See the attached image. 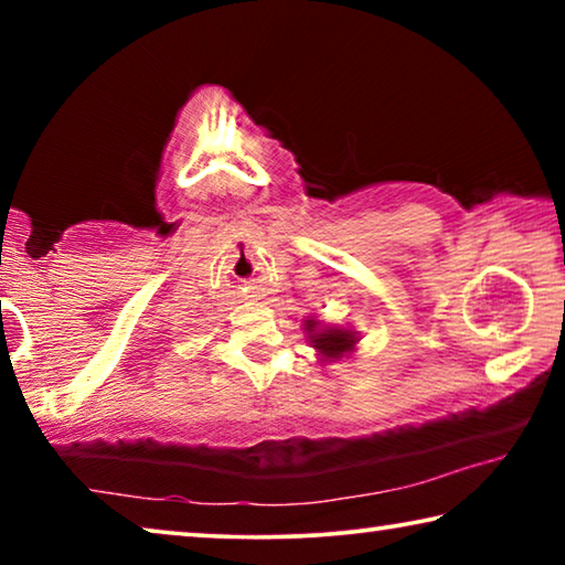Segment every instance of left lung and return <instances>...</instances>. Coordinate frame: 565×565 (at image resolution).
<instances>
[{
    "mask_svg": "<svg viewBox=\"0 0 565 565\" xmlns=\"http://www.w3.org/2000/svg\"><path fill=\"white\" fill-rule=\"evenodd\" d=\"M303 331L309 333V343L319 351L321 361H337L349 356L356 347V331L339 329V327H323L319 319H306Z\"/></svg>",
    "mask_w": 565,
    "mask_h": 565,
    "instance_id": "1",
    "label": "left lung"
}]
</instances>
